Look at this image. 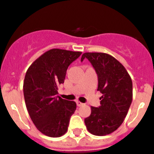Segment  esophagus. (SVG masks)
<instances>
[{
  "mask_svg": "<svg viewBox=\"0 0 154 154\" xmlns=\"http://www.w3.org/2000/svg\"><path fill=\"white\" fill-rule=\"evenodd\" d=\"M76 105H77V106H82L83 105V103H81V102L79 101H77L76 102Z\"/></svg>",
  "mask_w": 154,
  "mask_h": 154,
  "instance_id": "obj_1",
  "label": "esophagus"
}]
</instances>
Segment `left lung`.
I'll list each match as a JSON object with an SVG mask.
<instances>
[{
    "label": "left lung",
    "instance_id": "8db88e82",
    "mask_svg": "<svg viewBox=\"0 0 154 154\" xmlns=\"http://www.w3.org/2000/svg\"><path fill=\"white\" fill-rule=\"evenodd\" d=\"M98 75V89L103 94L100 106L91 107V114L85 119L90 133L106 136L116 130L124 121L133 99V82L126 69L112 55L102 52H85Z\"/></svg>",
    "mask_w": 154,
    "mask_h": 154
}]
</instances>
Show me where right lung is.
<instances>
[{"label": "right lung", "instance_id": "obj_1", "mask_svg": "<svg viewBox=\"0 0 154 154\" xmlns=\"http://www.w3.org/2000/svg\"><path fill=\"white\" fill-rule=\"evenodd\" d=\"M81 54L53 48L37 58L27 70L23 85L25 105L35 126L48 137L64 135L75 111L74 101L62 99L57 94L68 67Z\"/></svg>", "mask_w": 154, "mask_h": 154}]
</instances>
